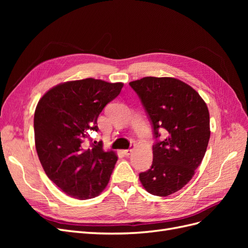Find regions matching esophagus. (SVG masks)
<instances>
[{
	"label": "esophagus",
	"instance_id": "34e87169",
	"mask_svg": "<svg viewBox=\"0 0 248 248\" xmlns=\"http://www.w3.org/2000/svg\"><path fill=\"white\" fill-rule=\"evenodd\" d=\"M132 151H133V149L131 148V149H128V150H124L123 153H124L126 156H129V155L132 153Z\"/></svg>",
	"mask_w": 248,
	"mask_h": 248
}]
</instances>
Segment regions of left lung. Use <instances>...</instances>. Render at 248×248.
<instances>
[{"instance_id": "1", "label": "left lung", "mask_w": 248, "mask_h": 248, "mask_svg": "<svg viewBox=\"0 0 248 248\" xmlns=\"http://www.w3.org/2000/svg\"><path fill=\"white\" fill-rule=\"evenodd\" d=\"M153 125L155 139L151 169L140 181L151 194L168 197L188 183L204 158L210 139L206 102L184 81L174 78L147 77L129 82Z\"/></svg>"}]
</instances>
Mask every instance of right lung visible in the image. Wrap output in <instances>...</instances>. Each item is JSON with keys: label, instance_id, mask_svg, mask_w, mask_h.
<instances>
[{"label": "right lung", "instance_id": "obj_1", "mask_svg": "<svg viewBox=\"0 0 248 248\" xmlns=\"http://www.w3.org/2000/svg\"><path fill=\"white\" fill-rule=\"evenodd\" d=\"M123 82L85 78L59 84L44 94L34 115L35 147L47 177L67 196L92 199L108 184L118 160L102 142L89 147L104 107L121 92Z\"/></svg>", "mask_w": 248, "mask_h": 248}]
</instances>
